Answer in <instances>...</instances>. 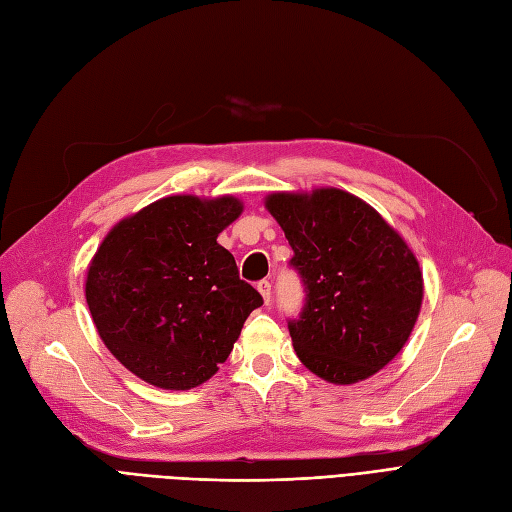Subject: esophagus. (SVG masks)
Instances as JSON below:
<instances>
[{"mask_svg":"<svg viewBox=\"0 0 512 512\" xmlns=\"http://www.w3.org/2000/svg\"><path fill=\"white\" fill-rule=\"evenodd\" d=\"M257 291L261 293L263 302L270 304V300H272V283H270V280H261V283H257Z\"/></svg>","mask_w":512,"mask_h":512,"instance_id":"1","label":"esophagus"}]
</instances>
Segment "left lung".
<instances>
[{
	"label": "left lung",
	"instance_id": "left-lung-1",
	"mask_svg": "<svg viewBox=\"0 0 512 512\" xmlns=\"http://www.w3.org/2000/svg\"><path fill=\"white\" fill-rule=\"evenodd\" d=\"M266 210L285 232L306 285L289 323L295 355L332 385L383 370L408 342L423 304V272L398 229L336 187L272 191Z\"/></svg>",
	"mask_w": 512,
	"mask_h": 512
}]
</instances>
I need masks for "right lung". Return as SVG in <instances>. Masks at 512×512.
Wrapping results in <instances>:
<instances>
[{
  "mask_svg": "<svg viewBox=\"0 0 512 512\" xmlns=\"http://www.w3.org/2000/svg\"><path fill=\"white\" fill-rule=\"evenodd\" d=\"M236 195H168L114 225L87 268L85 298L106 349L144 383L187 391L232 353L263 304L217 242Z\"/></svg>",
  "mask_w": 512,
  "mask_h": 512,
  "instance_id": "add662e5",
  "label": "right lung"
}]
</instances>
